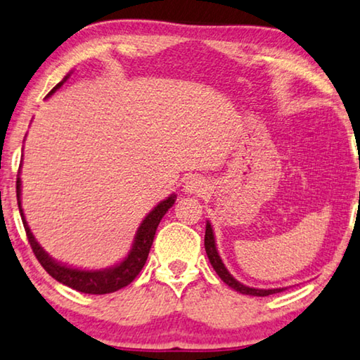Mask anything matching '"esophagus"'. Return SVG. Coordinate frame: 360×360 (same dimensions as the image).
Wrapping results in <instances>:
<instances>
[{
  "label": "esophagus",
  "instance_id": "34e87169",
  "mask_svg": "<svg viewBox=\"0 0 360 360\" xmlns=\"http://www.w3.org/2000/svg\"><path fill=\"white\" fill-rule=\"evenodd\" d=\"M207 191V182L202 178H191L186 181L184 192L187 194H203Z\"/></svg>",
  "mask_w": 360,
  "mask_h": 360
}]
</instances>
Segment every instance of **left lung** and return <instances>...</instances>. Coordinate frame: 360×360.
Returning a JSON list of instances; mask_svg holds the SVG:
<instances>
[{"label":"left lung","instance_id":"1","mask_svg":"<svg viewBox=\"0 0 360 360\" xmlns=\"http://www.w3.org/2000/svg\"><path fill=\"white\" fill-rule=\"evenodd\" d=\"M205 250H207V255H208V260H210V264L213 266V270L217 271V275L221 278V280L228 284V286H231L234 291H239L243 294H249V296H270V294H276V292H281L284 288H276V289H257V288H249L245 286V284L239 283L236 278L231 275V273L228 271V268L224 266L221 257H219L218 250H217V243H214V234H213V229H212V224L210 221H207V226H205Z\"/></svg>","mask_w":360,"mask_h":360}]
</instances>
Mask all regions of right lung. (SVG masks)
Instances as JSON below:
<instances>
[{"label":"right lung","mask_w":360,"mask_h":360,"mask_svg":"<svg viewBox=\"0 0 360 360\" xmlns=\"http://www.w3.org/2000/svg\"><path fill=\"white\" fill-rule=\"evenodd\" d=\"M68 77L69 74L46 96L55 94L56 90L66 82ZM15 192H18V205L20 217H22L27 239H29L30 248L34 250L37 260H39L40 265L48 271V275H51L56 281H60L63 284H66V286L85 294L115 292L117 289L124 288L136 280V276L141 273L143 265H146L148 252L153 244V238L155 233H157L160 221H162L165 213L168 212V208L173 207V203L176 200V195H169L168 198H165L163 202H160L158 205L143 218V221L141 223V226H139L136 233V238H134L132 249L129 250L127 257L121 262V264L111 268H105V270H79V268L63 265L55 259H51V257L43 250L41 245L37 243L34 234L30 231L29 224L25 221L22 205H20V178L15 181Z\"/></svg>","instance_id":"1"}]
</instances>
